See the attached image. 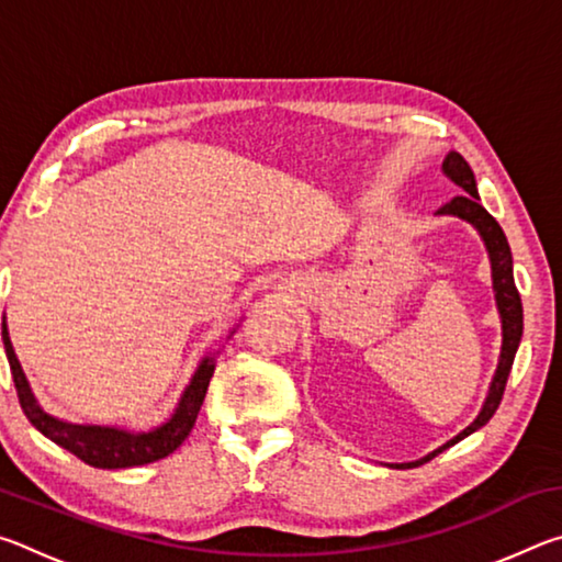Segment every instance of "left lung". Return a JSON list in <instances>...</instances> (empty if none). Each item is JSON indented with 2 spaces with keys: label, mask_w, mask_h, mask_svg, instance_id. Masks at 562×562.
Segmentation results:
<instances>
[{
  "label": "left lung",
  "mask_w": 562,
  "mask_h": 562,
  "mask_svg": "<svg viewBox=\"0 0 562 562\" xmlns=\"http://www.w3.org/2000/svg\"><path fill=\"white\" fill-rule=\"evenodd\" d=\"M443 173L449 176L453 183L463 190V195H456L451 203H446L436 213H439V215H456V217H461V221H469L475 227V231L481 233L483 243H486V250H488V258H491L493 292H496V304H498V312H501L503 345H501L498 369H496V374H493L488 396H486V402H483L481 414L475 416V422L471 426H465V429L459 436H453L451 441H446L441 449H436L429 456H424V459L412 461V463H398L402 469H412V465H422L426 461H431L434 456H439L441 451L449 449V446L459 443L461 439H465V436L479 431L481 426H486L491 422V416L496 414V408L501 404L503 392H506V382H508L513 359H516V351H518L520 337H522V302H520V294H518V288H516V280H513V255H510V245L506 240V233L501 231L496 217H493L486 211V207L481 205L473 170H471L469 164H465L461 154L451 150V154L446 156ZM398 465H396V469H398Z\"/></svg>",
  "instance_id": "1"
}]
</instances>
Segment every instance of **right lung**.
I'll list each match as a JSON object with an SVG mask.
<instances>
[{
    "instance_id": "add662e5",
    "label": "right lung",
    "mask_w": 562,
    "mask_h": 562,
    "mask_svg": "<svg viewBox=\"0 0 562 562\" xmlns=\"http://www.w3.org/2000/svg\"><path fill=\"white\" fill-rule=\"evenodd\" d=\"M2 341H4L9 369H12L14 389H16V396H19V404H22L24 416L30 418L34 429L42 431L46 439H52L56 446H61V449L74 453L76 459H81L83 463L93 465V469H131V465L154 463L158 459H166L168 453H173L178 446L188 439L190 429L195 426V418L203 406L207 384H211V376L215 372V359L205 357L201 364H198L183 396H180L173 416H170L166 424L156 426L154 431L133 434V431L113 429V426L69 424L52 414H46L40 406V402L34 398L30 382H26L4 322H2Z\"/></svg>"
}]
</instances>
